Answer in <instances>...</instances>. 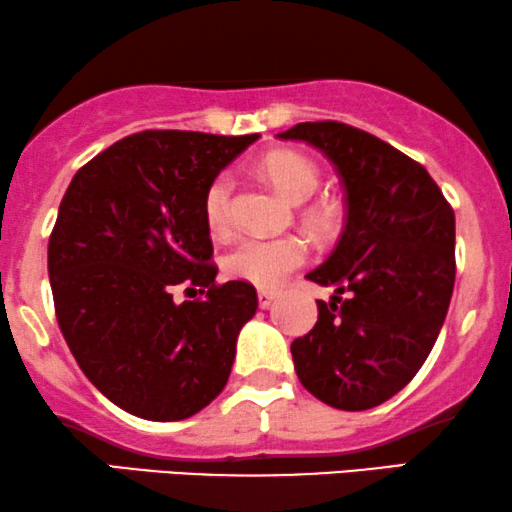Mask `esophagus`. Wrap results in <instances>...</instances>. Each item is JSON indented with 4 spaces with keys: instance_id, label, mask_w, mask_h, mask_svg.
I'll return each mask as SVG.
<instances>
[{
    "instance_id": "1",
    "label": "esophagus",
    "mask_w": 512,
    "mask_h": 512,
    "mask_svg": "<svg viewBox=\"0 0 512 512\" xmlns=\"http://www.w3.org/2000/svg\"><path fill=\"white\" fill-rule=\"evenodd\" d=\"M274 300H276L274 290H260V293H257V302H260V309H269L271 302H274Z\"/></svg>"
}]
</instances>
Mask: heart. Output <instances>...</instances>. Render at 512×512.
<instances>
[{
    "instance_id": "obj_1",
    "label": "heart",
    "mask_w": 512,
    "mask_h": 512,
    "mask_svg": "<svg viewBox=\"0 0 512 512\" xmlns=\"http://www.w3.org/2000/svg\"><path fill=\"white\" fill-rule=\"evenodd\" d=\"M260 170L274 189L290 203H304L319 189V170L309 158L295 151H274L260 163ZM231 189L229 174H219L205 191V224L215 236H224L231 226ZM321 222V212H312ZM309 260L307 241L297 236L283 238H243L222 257L224 274L234 281H245L257 288H278L290 271Z\"/></svg>"
}]
</instances>
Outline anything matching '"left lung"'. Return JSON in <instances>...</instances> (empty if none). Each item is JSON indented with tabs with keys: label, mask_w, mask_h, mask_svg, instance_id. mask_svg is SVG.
I'll return each instance as SVG.
<instances>
[{
	"label": "left lung",
	"mask_w": 512,
	"mask_h": 512,
	"mask_svg": "<svg viewBox=\"0 0 512 512\" xmlns=\"http://www.w3.org/2000/svg\"><path fill=\"white\" fill-rule=\"evenodd\" d=\"M276 137L319 148L345 189L338 245L307 274L333 295L316 300L319 321L290 345L295 373L333 409H373L411 383L442 331L454 210L423 165L357 127L300 122Z\"/></svg>",
	"instance_id": "8db88e82"
}]
</instances>
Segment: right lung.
I'll return each instance as SVG.
<instances>
[{
    "label": "right lung",
    "instance_id": "1",
    "mask_svg": "<svg viewBox=\"0 0 512 512\" xmlns=\"http://www.w3.org/2000/svg\"><path fill=\"white\" fill-rule=\"evenodd\" d=\"M257 139L148 129L89 160L61 200L49 238L58 326L82 373L132 416L184 420L229 380L257 293L215 283L203 200ZM181 282L204 297L177 305Z\"/></svg>",
    "mask_w": 512,
    "mask_h": 512
}]
</instances>
